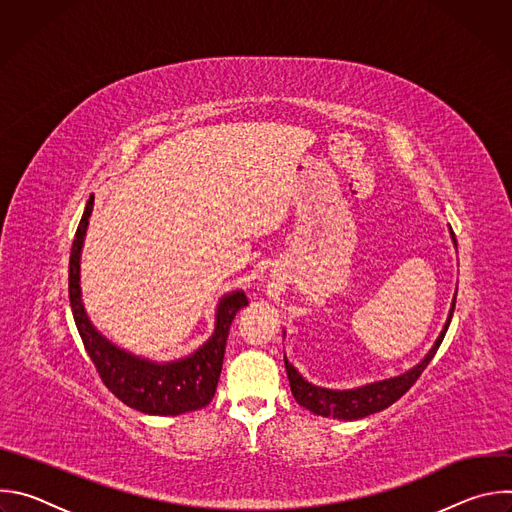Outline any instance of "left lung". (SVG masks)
Returning <instances> with one entry per match:
<instances>
[{
    "mask_svg": "<svg viewBox=\"0 0 512 512\" xmlns=\"http://www.w3.org/2000/svg\"><path fill=\"white\" fill-rule=\"evenodd\" d=\"M450 235H452V241H454V247L456 245V235L450 227ZM458 294V291H456ZM456 294H454V300H452V308H450V314H448V320L440 332V336H437V340L433 342V346L429 348V352L415 364L413 369L397 375V377H391V379H383V381H375V383H367L362 387H354V389H326V387H316L312 383H308L300 373L298 369L291 364L287 358H283L285 362V371H287V379H289V387H291V395H294V399L310 409L312 413L316 415H322V417H332V419H344V421H352V419H362L367 415H373L377 411H383L387 409L389 405H393L397 399H401L411 387L413 383L421 377V373L425 371V367L429 364V360L433 358V354L437 352V348H440L446 332H448V326L452 322V316H454V308H456Z\"/></svg>",
    "mask_w": 512,
    "mask_h": 512,
    "instance_id": "left-lung-1",
    "label": "left lung"
}]
</instances>
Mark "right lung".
<instances>
[{
  "label": "right lung",
  "instance_id": "1",
  "mask_svg": "<svg viewBox=\"0 0 512 512\" xmlns=\"http://www.w3.org/2000/svg\"><path fill=\"white\" fill-rule=\"evenodd\" d=\"M95 196L89 198L79 223L68 263V298L83 344L107 389L127 407L148 415H182L206 407L223 371V358L231 324L249 300L243 289L218 300L212 336L192 354L158 362L137 356L113 344L91 322L81 294V253L93 212Z\"/></svg>",
  "mask_w": 512,
  "mask_h": 512
}]
</instances>
